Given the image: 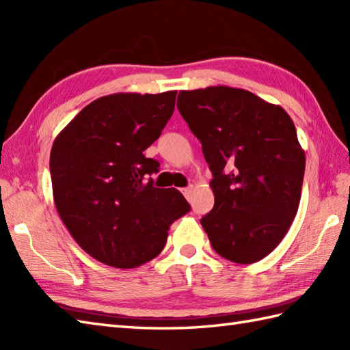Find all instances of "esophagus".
<instances>
[{"instance_id": "34e87169", "label": "esophagus", "mask_w": 350, "mask_h": 350, "mask_svg": "<svg viewBox=\"0 0 350 350\" xmlns=\"http://www.w3.org/2000/svg\"><path fill=\"white\" fill-rule=\"evenodd\" d=\"M182 192H183V196H185V197H187V198L189 200V198H191V192H192V187H188V188H183V189H182Z\"/></svg>"}]
</instances>
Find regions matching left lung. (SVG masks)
Wrapping results in <instances>:
<instances>
[{"mask_svg":"<svg viewBox=\"0 0 350 350\" xmlns=\"http://www.w3.org/2000/svg\"><path fill=\"white\" fill-rule=\"evenodd\" d=\"M185 122L213 174V209L200 219L213 250L250 265L278 247L299 207L306 153L292 118L242 88L182 90Z\"/></svg>","mask_w":350,"mask_h":350,"instance_id":"left-lung-1","label":"left lung"}]
</instances>
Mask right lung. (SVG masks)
<instances>
[{"instance_id":"obj_1","label":"right lung","mask_w":350,"mask_h":350,"mask_svg":"<svg viewBox=\"0 0 350 350\" xmlns=\"http://www.w3.org/2000/svg\"><path fill=\"white\" fill-rule=\"evenodd\" d=\"M177 92L114 93L81 109L51 148L57 212L73 239L100 263L132 269L165 247L170 226L191 206L154 188L159 162L144 150L173 116Z\"/></svg>"}]
</instances>
